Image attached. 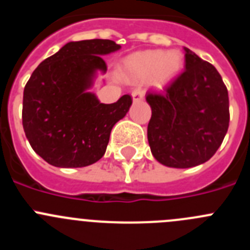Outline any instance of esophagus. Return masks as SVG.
<instances>
[{
  "label": "esophagus",
  "instance_id": "1",
  "mask_svg": "<svg viewBox=\"0 0 250 250\" xmlns=\"http://www.w3.org/2000/svg\"><path fill=\"white\" fill-rule=\"evenodd\" d=\"M131 97H132V100H134V102H140V100H143V98H144V90L140 88L135 89V90L132 91Z\"/></svg>",
  "mask_w": 250,
  "mask_h": 250
}]
</instances>
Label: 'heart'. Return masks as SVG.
Listing matches in <instances>:
<instances>
[{"instance_id":"1","label":"heart","mask_w":250,"mask_h":250,"mask_svg":"<svg viewBox=\"0 0 250 250\" xmlns=\"http://www.w3.org/2000/svg\"><path fill=\"white\" fill-rule=\"evenodd\" d=\"M182 65V54L178 50H145L127 57L124 62V72L136 80L151 77L153 85L160 88L175 79Z\"/></svg>"}]
</instances>
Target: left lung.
<instances>
[{
	"instance_id": "obj_1",
	"label": "left lung",
	"mask_w": 250,
	"mask_h": 250,
	"mask_svg": "<svg viewBox=\"0 0 250 250\" xmlns=\"http://www.w3.org/2000/svg\"><path fill=\"white\" fill-rule=\"evenodd\" d=\"M185 70L164 91H148L147 140L153 157L167 167L205 164L229 126L228 90L208 62L185 48Z\"/></svg>"
}]
</instances>
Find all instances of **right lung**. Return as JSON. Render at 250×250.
<instances>
[{"mask_svg":"<svg viewBox=\"0 0 250 250\" xmlns=\"http://www.w3.org/2000/svg\"><path fill=\"white\" fill-rule=\"evenodd\" d=\"M110 40L69 42L44 59L23 91L22 124L34 152L56 167H85L104 156L110 132L126 115L132 99L103 104L91 88L102 56L120 49Z\"/></svg>","mask_w":250,"mask_h":250,"instance_id":"right-lung-1","label":"right lung"}]
</instances>
